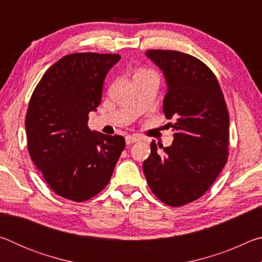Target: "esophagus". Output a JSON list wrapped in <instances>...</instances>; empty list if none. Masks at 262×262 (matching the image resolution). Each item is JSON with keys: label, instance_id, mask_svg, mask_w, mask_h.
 <instances>
[{"label": "esophagus", "instance_id": "obj_1", "mask_svg": "<svg viewBox=\"0 0 262 262\" xmlns=\"http://www.w3.org/2000/svg\"><path fill=\"white\" fill-rule=\"evenodd\" d=\"M140 141V137L139 136H135V135H128L126 136V143L127 144H133L135 143V142Z\"/></svg>", "mask_w": 262, "mask_h": 262}]
</instances>
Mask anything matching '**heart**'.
Masks as SVG:
<instances>
[{"mask_svg":"<svg viewBox=\"0 0 262 262\" xmlns=\"http://www.w3.org/2000/svg\"><path fill=\"white\" fill-rule=\"evenodd\" d=\"M147 73H152V72H150V70H147V69H141V70H139V72H137L136 74H147ZM135 74V75H136Z\"/></svg>","mask_w":262,"mask_h":262,"instance_id":"1","label":"heart"}]
</instances>
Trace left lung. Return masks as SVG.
Returning a JSON list of instances; mask_svg holds the SVG:
<instances>
[{"instance_id":"obj_1","label":"left lung","mask_w":262,"mask_h":262,"mask_svg":"<svg viewBox=\"0 0 262 262\" xmlns=\"http://www.w3.org/2000/svg\"><path fill=\"white\" fill-rule=\"evenodd\" d=\"M166 78L163 111L173 130L170 147L151 142L143 172L162 202L180 207L201 198L228 162L229 112L214 73L201 60L177 51L145 53Z\"/></svg>"}]
</instances>
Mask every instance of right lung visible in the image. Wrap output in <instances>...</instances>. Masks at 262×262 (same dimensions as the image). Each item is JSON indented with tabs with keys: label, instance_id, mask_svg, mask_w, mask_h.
<instances>
[{
	"label": "right lung",
	"instance_id": "obj_1",
	"mask_svg": "<svg viewBox=\"0 0 262 262\" xmlns=\"http://www.w3.org/2000/svg\"><path fill=\"white\" fill-rule=\"evenodd\" d=\"M120 59L91 52L66 55L31 96L25 118L30 157L53 192L68 200L83 202L100 193L126 147L122 136L88 127L106 75Z\"/></svg>",
	"mask_w": 262,
	"mask_h": 262
}]
</instances>
